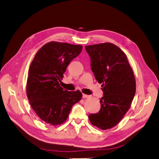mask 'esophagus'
I'll return each instance as SVG.
<instances>
[{"label":"esophagus","mask_w":159,"mask_h":159,"mask_svg":"<svg viewBox=\"0 0 159 159\" xmlns=\"http://www.w3.org/2000/svg\"><path fill=\"white\" fill-rule=\"evenodd\" d=\"M90 95H85V94H83V98H89V97H90Z\"/></svg>","instance_id":"1"}]
</instances>
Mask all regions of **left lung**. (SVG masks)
Wrapping results in <instances>:
<instances>
[{
	"label": "left lung",
	"instance_id": "obj_1",
	"mask_svg": "<svg viewBox=\"0 0 159 159\" xmlns=\"http://www.w3.org/2000/svg\"><path fill=\"white\" fill-rule=\"evenodd\" d=\"M91 69L102 84L103 96L99 112L89 116L91 123L101 129L114 127L128 111L136 93V80L125 53L111 43L85 46Z\"/></svg>",
	"mask_w": 159,
	"mask_h": 159
}]
</instances>
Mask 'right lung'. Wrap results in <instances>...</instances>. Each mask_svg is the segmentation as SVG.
<instances>
[{
    "mask_svg": "<svg viewBox=\"0 0 159 159\" xmlns=\"http://www.w3.org/2000/svg\"><path fill=\"white\" fill-rule=\"evenodd\" d=\"M80 45L51 42L36 53L29 69L27 96L39 118L53 125L62 124L72 107L81 99L80 91L60 87V79L71 61L82 51Z\"/></svg>",
    "mask_w": 159,
    "mask_h": 159,
    "instance_id": "right-lung-1",
    "label": "right lung"
}]
</instances>
